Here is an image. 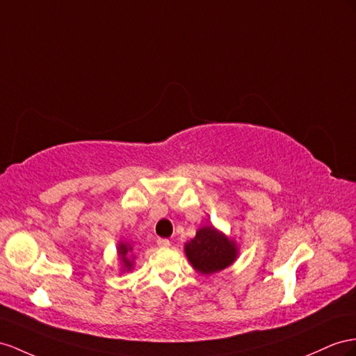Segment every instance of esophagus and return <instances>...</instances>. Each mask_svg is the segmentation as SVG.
<instances>
[{
    "label": "esophagus",
    "instance_id": "1",
    "mask_svg": "<svg viewBox=\"0 0 356 356\" xmlns=\"http://www.w3.org/2000/svg\"><path fill=\"white\" fill-rule=\"evenodd\" d=\"M158 245L159 247H162V248H167V247H170V241L168 239H163V238H159L158 241Z\"/></svg>",
    "mask_w": 356,
    "mask_h": 356
}]
</instances>
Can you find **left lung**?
I'll list each match as a JSON object with an SVG mask.
<instances>
[{
	"label": "left lung",
	"mask_w": 356,
	"mask_h": 356,
	"mask_svg": "<svg viewBox=\"0 0 356 356\" xmlns=\"http://www.w3.org/2000/svg\"><path fill=\"white\" fill-rule=\"evenodd\" d=\"M186 257L198 272L213 273L230 266L238 256L234 242L229 241L213 227H203L185 245Z\"/></svg>",
	"instance_id": "1"
}]
</instances>
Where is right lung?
<instances>
[{
  "label": "right lung",
  "mask_w": 356,
  "mask_h": 356,
  "mask_svg": "<svg viewBox=\"0 0 356 356\" xmlns=\"http://www.w3.org/2000/svg\"><path fill=\"white\" fill-rule=\"evenodd\" d=\"M118 254H120V257H122V260H123L124 268H126L127 270L132 269V260H131V248H129V245H126V243H120V245H118Z\"/></svg>",
  "instance_id": "right-lung-1"
}]
</instances>
